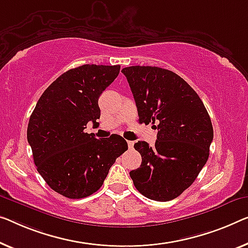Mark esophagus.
Returning <instances> with one entry per match:
<instances>
[{
  "label": "esophagus",
  "instance_id": "1",
  "mask_svg": "<svg viewBox=\"0 0 248 248\" xmlns=\"http://www.w3.org/2000/svg\"><path fill=\"white\" fill-rule=\"evenodd\" d=\"M127 143H128V147H129V149H131V148L134 147V141H131V140H128Z\"/></svg>",
  "mask_w": 248,
  "mask_h": 248
}]
</instances>
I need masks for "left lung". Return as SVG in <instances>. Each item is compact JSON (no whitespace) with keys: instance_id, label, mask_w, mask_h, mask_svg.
<instances>
[{"instance_id":"obj_1","label":"left lung","mask_w":248,"mask_h":248,"mask_svg":"<svg viewBox=\"0 0 248 248\" xmlns=\"http://www.w3.org/2000/svg\"><path fill=\"white\" fill-rule=\"evenodd\" d=\"M121 72L134 94L139 121L158 130L153 147L135 143L142 161L130 177L145 197L171 201L195 182L208 159L214 137L209 114L194 89L175 72L148 65Z\"/></svg>"}]
</instances>
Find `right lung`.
I'll list each match as a JSON object with an SVG mask.
<instances>
[{
  "label": "right lung",
  "instance_id": "right-lung-1",
  "mask_svg": "<svg viewBox=\"0 0 248 248\" xmlns=\"http://www.w3.org/2000/svg\"><path fill=\"white\" fill-rule=\"evenodd\" d=\"M120 65L71 69L43 92L30 117L28 141L36 169L64 197L84 198L102 186L114 161L128 149L119 135L97 139L84 132L100 118L98 99L119 75Z\"/></svg>",
  "mask_w": 248,
  "mask_h": 248
}]
</instances>
